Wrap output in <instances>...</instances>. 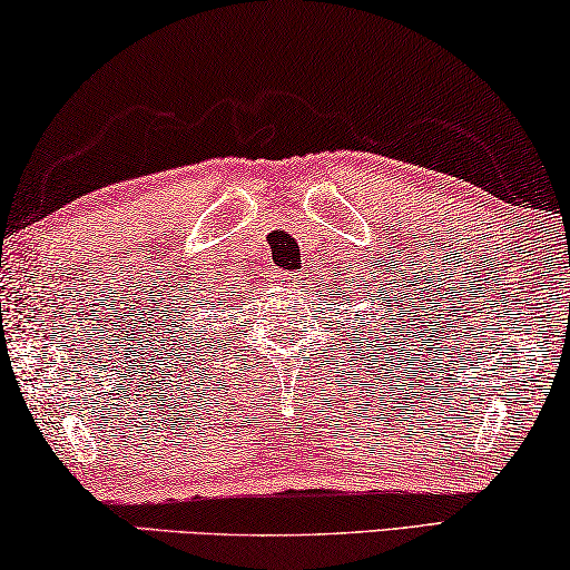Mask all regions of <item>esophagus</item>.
I'll return each mask as SVG.
<instances>
[{"label":"esophagus","mask_w":570,"mask_h":570,"mask_svg":"<svg viewBox=\"0 0 570 570\" xmlns=\"http://www.w3.org/2000/svg\"><path fill=\"white\" fill-rule=\"evenodd\" d=\"M283 279H285L287 285H295V283H301V275H297V273H285Z\"/></svg>","instance_id":"34e87169"}]
</instances>
